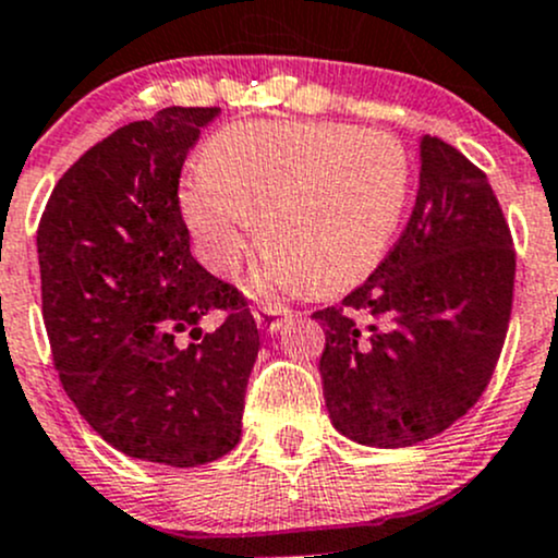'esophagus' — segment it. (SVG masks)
Instances as JSON below:
<instances>
[{"label":"esophagus","instance_id":"obj_1","mask_svg":"<svg viewBox=\"0 0 558 558\" xmlns=\"http://www.w3.org/2000/svg\"><path fill=\"white\" fill-rule=\"evenodd\" d=\"M290 317V308L287 306H279V303H268V306L257 308L255 312V322L260 330L266 332H277L281 327V322Z\"/></svg>","mask_w":558,"mask_h":558}]
</instances>
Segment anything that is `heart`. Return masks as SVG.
I'll return each mask as SVG.
<instances>
[{
    "instance_id": "heart-1",
    "label": "heart",
    "mask_w": 558,
    "mask_h": 558,
    "mask_svg": "<svg viewBox=\"0 0 558 558\" xmlns=\"http://www.w3.org/2000/svg\"><path fill=\"white\" fill-rule=\"evenodd\" d=\"M411 193L403 142L341 123H231L201 155L180 209L201 257L236 274L257 233L263 290L332 292L387 252Z\"/></svg>"
}]
</instances>
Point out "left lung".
Wrapping results in <instances>:
<instances>
[{"label": "left lung", "instance_id": "obj_1", "mask_svg": "<svg viewBox=\"0 0 558 558\" xmlns=\"http://www.w3.org/2000/svg\"><path fill=\"white\" fill-rule=\"evenodd\" d=\"M515 250L489 180L457 147L422 140L405 231L325 330L322 389L332 427L378 449L451 427L489 387L510 308Z\"/></svg>", "mask_w": 558, "mask_h": 558}]
</instances>
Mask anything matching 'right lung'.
<instances>
[{"label": "right lung", "instance_id": "add662e5", "mask_svg": "<svg viewBox=\"0 0 558 558\" xmlns=\"http://www.w3.org/2000/svg\"><path fill=\"white\" fill-rule=\"evenodd\" d=\"M217 107H166L74 160L39 217L43 319L80 416L118 451L171 468L241 438L260 332L246 298L191 255L180 174ZM223 312L204 333L197 322Z\"/></svg>", "mask_w": 558, "mask_h": 558}]
</instances>
